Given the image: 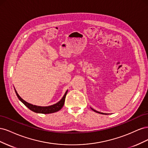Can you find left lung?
<instances>
[{
	"label": "left lung",
	"instance_id": "1",
	"mask_svg": "<svg viewBox=\"0 0 148 148\" xmlns=\"http://www.w3.org/2000/svg\"><path fill=\"white\" fill-rule=\"evenodd\" d=\"M93 111H95V112H97V113H99V114H104V113H102V112H98V111H97V110H95V109H92V108H91Z\"/></svg>",
	"mask_w": 148,
	"mask_h": 148
}]
</instances>
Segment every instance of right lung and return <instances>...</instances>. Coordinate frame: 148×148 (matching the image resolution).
<instances>
[{
	"label": "right lung",
	"mask_w": 148,
	"mask_h": 148,
	"mask_svg": "<svg viewBox=\"0 0 148 148\" xmlns=\"http://www.w3.org/2000/svg\"><path fill=\"white\" fill-rule=\"evenodd\" d=\"M16 95L18 97V98L23 103V104L28 107L29 109L31 110H32L36 113H40V114H51V113H54L60 110L62 107H63L64 105V102H65V97L66 95V93L68 92V90H67L63 97L62 98V99L58 102L56 104L50 106H46V107H41V106H35L29 103L26 102L24 101L22 98L18 95V94L17 93L15 89Z\"/></svg>",
	"instance_id": "1"
}]
</instances>
